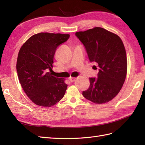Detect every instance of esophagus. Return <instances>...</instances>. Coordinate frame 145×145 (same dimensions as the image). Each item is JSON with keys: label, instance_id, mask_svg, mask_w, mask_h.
<instances>
[{"label": "esophagus", "instance_id": "esophagus-1", "mask_svg": "<svg viewBox=\"0 0 145 145\" xmlns=\"http://www.w3.org/2000/svg\"><path fill=\"white\" fill-rule=\"evenodd\" d=\"M69 80L70 82H74L76 81V78H73V77H70V78H69Z\"/></svg>", "mask_w": 145, "mask_h": 145}]
</instances>
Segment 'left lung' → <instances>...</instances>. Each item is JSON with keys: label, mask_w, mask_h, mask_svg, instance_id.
<instances>
[{"label": "left lung", "mask_w": 145, "mask_h": 145, "mask_svg": "<svg viewBox=\"0 0 145 145\" xmlns=\"http://www.w3.org/2000/svg\"><path fill=\"white\" fill-rule=\"evenodd\" d=\"M75 35L85 46L89 60L99 67L98 78H90V87L83 96L95 103L108 102L119 93L127 76L123 43L118 35L101 27L76 32Z\"/></svg>", "instance_id": "8db88e82"}]
</instances>
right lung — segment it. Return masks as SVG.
Segmentation results:
<instances>
[{"mask_svg":"<svg viewBox=\"0 0 145 145\" xmlns=\"http://www.w3.org/2000/svg\"><path fill=\"white\" fill-rule=\"evenodd\" d=\"M69 34L41 32L24 43L18 54L17 72L24 91L39 106L50 107L62 99L67 88L64 80L52 76L56 49Z\"/></svg>","mask_w":145,"mask_h":145,"instance_id":"1","label":"right lung"}]
</instances>
